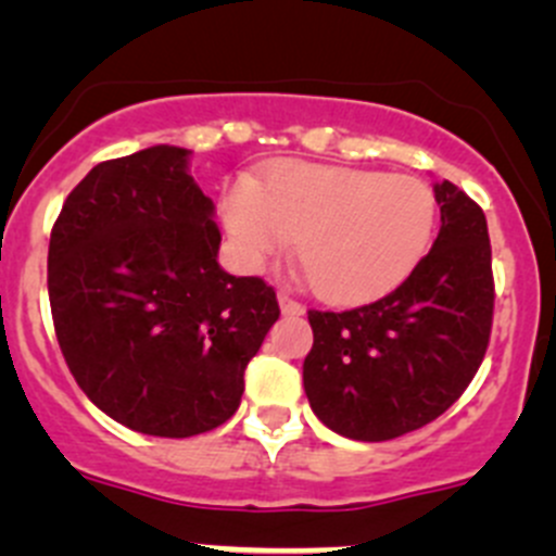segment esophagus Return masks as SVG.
<instances>
[{
	"label": "esophagus",
	"instance_id": "obj_1",
	"mask_svg": "<svg viewBox=\"0 0 556 556\" xmlns=\"http://www.w3.org/2000/svg\"><path fill=\"white\" fill-rule=\"evenodd\" d=\"M277 301H279V309H282V314H288V317H299V314H304V306H301L299 301L290 299L288 293H279Z\"/></svg>",
	"mask_w": 556,
	"mask_h": 556
}]
</instances>
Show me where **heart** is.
<instances>
[{
	"mask_svg": "<svg viewBox=\"0 0 556 556\" xmlns=\"http://www.w3.org/2000/svg\"><path fill=\"white\" fill-rule=\"evenodd\" d=\"M223 220L247 268L295 242L312 290L330 304L390 293L417 268L435 228L433 190L417 177L288 161L257 188L239 179Z\"/></svg>",
	"mask_w": 556,
	"mask_h": 556,
	"instance_id": "b5f03b06",
	"label": "heart"
}]
</instances>
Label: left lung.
Returning <instances> with one entry per match:
<instances>
[{
    "mask_svg": "<svg viewBox=\"0 0 556 556\" xmlns=\"http://www.w3.org/2000/svg\"><path fill=\"white\" fill-rule=\"evenodd\" d=\"M441 231L406 282L350 312H309L312 412L333 433L390 441L433 422L484 361L495 282L486 217L450 179L433 185Z\"/></svg>",
    "mask_w": 556,
    "mask_h": 556,
    "instance_id": "left-lung-1",
    "label": "left lung"
}]
</instances>
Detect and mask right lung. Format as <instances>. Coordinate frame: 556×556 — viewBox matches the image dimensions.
<instances>
[{"label": "right lung", "instance_id": "add662e5", "mask_svg": "<svg viewBox=\"0 0 556 556\" xmlns=\"http://www.w3.org/2000/svg\"><path fill=\"white\" fill-rule=\"evenodd\" d=\"M190 150L155 144L93 166L50 233L55 336L115 422L188 439L233 417L244 368L279 319L274 288L217 263L215 204Z\"/></svg>", "mask_w": 556, "mask_h": 556}]
</instances>
